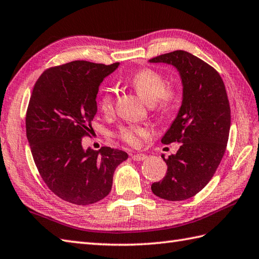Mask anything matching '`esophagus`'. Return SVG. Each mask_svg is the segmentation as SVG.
I'll return each mask as SVG.
<instances>
[{"label": "esophagus", "mask_w": 259, "mask_h": 259, "mask_svg": "<svg viewBox=\"0 0 259 259\" xmlns=\"http://www.w3.org/2000/svg\"><path fill=\"white\" fill-rule=\"evenodd\" d=\"M132 158H133L134 160H136V162H140V160H144L147 158V156L145 154H134L132 155Z\"/></svg>", "instance_id": "obj_1"}]
</instances>
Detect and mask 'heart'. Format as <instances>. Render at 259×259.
Listing matches in <instances>:
<instances>
[{"label":"heart","instance_id":"heart-1","mask_svg":"<svg viewBox=\"0 0 259 259\" xmlns=\"http://www.w3.org/2000/svg\"><path fill=\"white\" fill-rule=\"evenodd\" d=\"M133 88L147 104L153 105L158 112H167L177 101L178 93L173 86H166L165 77L152 68H142L135 72L128 79ZM99 107L104 114H111L114 108V91L104 88L99 97ZM147 132L137 125L122 126L117 132L120 140L131 146H137Z\"/></svg>","mask_w":259,"mask_h":259}]
</instances>
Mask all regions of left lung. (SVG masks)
Returning a JSON list of instances; mask_svg holds the SVG:
<instances>
[{"instance_id": "obj_1", "label": "left lung", "mask_w": 259, "mask_h": 259, "mask_svg": "<svg viewBox=\"0 0 259 259\" xmlns=\"http://www.w3.org/2000/svg\"><path fill=\"white\" fill-rule=\"evenodd\" d=\"M177 68L183 84L182 106L162 139L163 144L177 142L175 155L163 159L167 171L152 184V192L166 200L195 196L214 176L225 154L231 107L223 79L214 67L186 51H174L149 60Z\"/></svg>"}]
</instances>
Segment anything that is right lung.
Returning a JSON list of instances; mask_svg holds the SVG:
<instances>
[{
  "label": "right lung",
  "mask_w": 259,
  "mask_h": 259,
  "mask_svg": "<svg viewBox=\"0 0 259 259\" xmlns=\"http://www.w3.org/2000/svg\"><path fill=\"white\" fill-rule=\"evenodd\" d=\"M119 63L74 61L50 67L38 77L28 103L26 137L39 175L56 196L75 205L106 197L126 152L83 148L97 112L99 86Z\"/></svg>",
  "instance_id": "1"
}]
</instances>
